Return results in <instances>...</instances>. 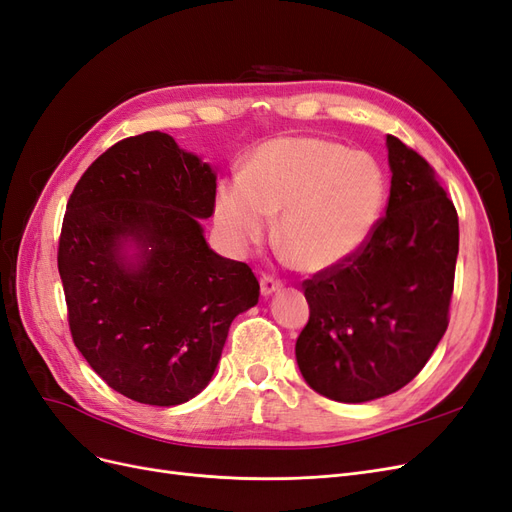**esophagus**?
I'll return each instance as SVG.
<instances>
[{"label":"esophagus","instance_id":"esophagus-1","mask_svg":"<svg viewBox=\"0 0 512 512\" xmlns=\"http://www.w3.org/2000/svg\"><path fill=\"white\" fill-rule=\"evenodd\" d=\"M280 288H282V280H277V277H273V275H262V277H260V292H262V297H269V294L277 292Z\"/></svg>","mask_w":512,"mask_h":512}]
</instances>
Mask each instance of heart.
Segmentation results:
<instances>
[{
  "mask_svg": "<svg viewBox=\"0 0 512 512\" xmlns=\"http://www.w3.org/2000/svg\"><path fill=\"white\" fill-rule=\"evenodd\" d=\"M386 203L374 158L309 136L260 145L243 175L220 185L215 220L235 247L265 241L280 215L277 239L303 271L344 265L369 241Z\"/></svg>",
  "mask_w": 512,
  "mask_h": 512,
  "instance_id": "1",
  "label": "heart"
}]
</instances>
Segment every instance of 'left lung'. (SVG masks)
Wrapping results in <instances>:
<instances>
[{
	"instance_id": "left-lung-1",
	"label": "left lung",
	"mask_w": 512,
	"mask_h": 512,
	"mask_svg": "<svg viewBox=\"0 0 512 512\" xmlns=\"http://www.w3.org/2000/svg\"><path fill=\"white\" fill-rule=\"evenodd\" d=\"M391 194L369 241L303 282L297 363L324 397L363 404L416 378L448 327L459 252L453 200L429 162L386 136Z\"/></svg>"
}]
</instances>
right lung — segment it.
<instances>
[{
	"label": "right lung",
	"instance_id": "obj_1",
	"mask_svg": "<svg viewBox=\"0 0 512 512\" xmlns=\"http://www.w3.org/2000/svg\"><path fill=\"white\" fill-rule=\"evenodd\" d=\"M215 173L164 132L123 138L70 194L57 267L74 346L138 404L179 406L209 384L230 322L258 303L245 262L215 254L203 226ZM139 254L128 261L125 245Z\"/></svg>",
	"mask_w": 512,
	"mask_h": 512
}]
</instances>
